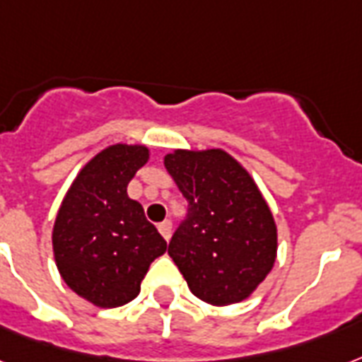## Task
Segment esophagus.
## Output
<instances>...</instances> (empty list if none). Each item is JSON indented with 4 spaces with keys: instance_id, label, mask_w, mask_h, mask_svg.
I'll list each match as a JSON object with an SVG mask.
<instances>
[{
    "instance_id": "obj_1",
    "label": "esophagus",
    "mask_w": 362,
    "mask_h": 362,
    "mask_svg": "<svg viewBox=\"0 0 362 362\" xmlns=\"http://www.w3.org/2000/svg\"><path fill=\"white\" fill-rule=\"evenodd\" d=\"M157 228H159V233L165 237V241H169L170 235H173V222H170V220H165V222H161Z\"/></svg>"
}]
</instances>
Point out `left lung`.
Wrapping results in <instances>:
<instances>
[{
	"mask_svg": "<svg viewBox=\"0 0 362 362\" xmlns=\"http://www.w3.org/2000/svg\"><path fill=\"white\" fill-rule=\"evenodd\" d=\"M163 163L189 205L169 243L189 291L216 308L247 300L273 269L279 247L260 187L222 148L175 150Z\"/></svg>",
	"mask_w": 362,
	"mask_h": 362,
	"instance_id": "1",
	"label": "left lung"
}]
</instances>
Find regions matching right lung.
Here are the masks:
<instances>
[{"mask_svg": "<svg viewBox=\"0 0 362 362\" xmlns=\"http://www.w3.org/2000/svg\"><path fill=\"white\" fill-rule=\"evenodd\" d=\"M150 159L144 144H112L98 151L68 187L52 226V255L66 285L96 308H119L167 241L148 222L127 186Z\"/></svg>", "mask_w": 362, "mask_h": 362, "instance_id": "1", "label": "right lung"}]
</instances>
